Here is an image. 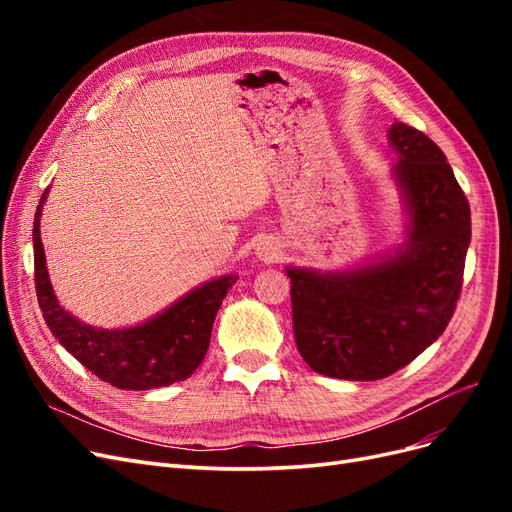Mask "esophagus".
Here are the masks:
<instances>
[{"mask_svg": "<svg viewBox=\"0 0 512 512\" xmlns=\"http://www.w3.org/2000/svg\"><path fill=\"white\" fill-rule=\"evenodd\" d=\"M256 254H258V258L262 260V262H277L282 258V245H280V241H275V239H265V241H260L258 243V247H256Z\"/></svg>", "mask_w": 512, "mask_h": 512, "instance_id": "34e87169", "label": "esophagus"}]
</instances>
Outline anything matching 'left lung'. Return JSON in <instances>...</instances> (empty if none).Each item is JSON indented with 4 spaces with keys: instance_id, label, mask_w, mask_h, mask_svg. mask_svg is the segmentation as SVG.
<instances>
[{
    "instance_id": "8db88e82",
    "label": "left lung",
    "mask_w": 512,
    "mask_h": 512,
    "mask_svg": "<svg viewBox=\"0 0 512 512\" xmlns=\"http://www.w3.org/2000/svg\"><path fill=\"white\" fill-rule=\"evenodd\" d=\"M389 136L410 209L404 250L342 275L288 269L297 348L329 378L395 374L444 333L461 294L472 237L468 198L427 134L395 123Z\"/></svg>"
}]
</instances>
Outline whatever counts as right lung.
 <instances>
[{
  "instance_id": "1",
  "label": "right lung",
  "mask_w": 512,
  "mask_h": 512,
  "mask_svg": "<svg viewBox=\"0 0 512 512\" xmlns=\"http://www.w3.org/2000/svg\"><path fill=\"white\" fill-rule=\"evenodd\" d=\"M44 198L46 192L34 218V280L46 327L59 339V344L91 374L117 389L147 391L190 378L205 359L213 320L237 277L226 275L203 284L168 307L164 314L138 327L121 331L89 327L59 307L49 282L40 239Z\"/></svg>"
}]
</instances>
